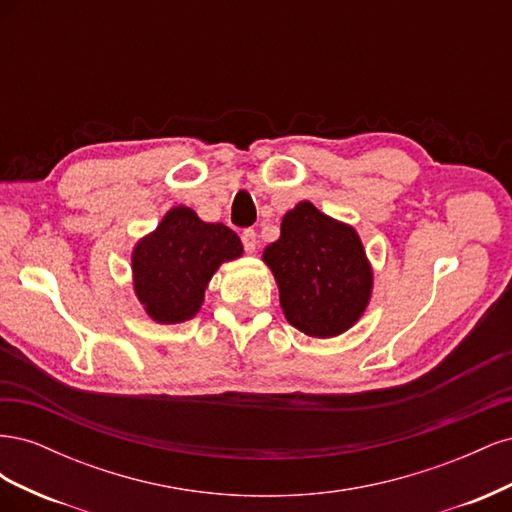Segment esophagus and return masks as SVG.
Masks as SVG:
<instances>
[{
  "label": "esophagus",
  "mask_w": 512,
  "mask_h": 512,
  "mask_svg": "<svg viewBox=\"0 0 512 512\" xmlns=\"http://www.w3.org/2000/svg\"><path fill=\"white\" fill-rule=\"evenodd\" d=\"M241 241H243V247H245V252H247V254H254V252H256V247H258V237H256V232H254L252 228L243 230Z\"/></svg>",
  "instance_id": "esophagus-1"
}]
</instances>
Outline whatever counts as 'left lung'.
Here are the masks:
<instances>
[{
    "label": "left lung",
    "instance_id": "left-lung-1",
    "mask_svg": "<svg viewBox=\"0 0 512 512\" xmlns=\"http://www.w3.org/2000/svg\"><path fill=\"white\" fill-rule=\"evenodd\" d=\"M262 260L280 288L286 320L301 333L337 337L365 314L374 269L359 232L309 200L284 215L280 239L265 247Z\"/></svg>",
    "mask_w": 512,
    "mask_h": 512
}]
</instances>
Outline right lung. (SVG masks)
<instances>
[{"label":"right lung","mask_w":512,"mask_h":512,"mask_svg":"<svg viewBox=\"0 0 512 512\" xmlns=\"http://www.w3.org/2000/svg\"><path fill=\"white\" fill-rule=\"evenodd\" d=\"M241 256L243 243L235 230L203 222L190 207H173L134 245V294L153 322L192 320L215 271Z\"/></svg>","instance_id":"obj_1"}]
</instances>
